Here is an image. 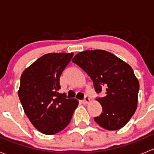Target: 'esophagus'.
<instances>
[{
  "label": "esophagus",
  "mask_w": 154,
  "mask_h": 154,
  "mask_svg": "<svg viewBox=\"0 0 154 154\" xmlns=\"http://www.w3.org/2000/svg\"><path fill=\"white\" fill-rule=\"evenodd\" d=\"M89 101H90L89 97H87V96H86V97H85V98H84V100H83V103H84V104H86V103H88Z\"/></svg>",
  "instance_id": "esophagus-1"
}]
</instances>
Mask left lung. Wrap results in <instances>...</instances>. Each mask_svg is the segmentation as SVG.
<instances>
[{
    "label": "left lung",
    "instance_id": "obj_1",
    "mask_svg": "<svg viewBox=\"0 0 154 154\" xmlns=\"http://www.w3.org/2000/svg\"><path fill=\"white\" fill-rule=\"evenodd\" d=\"M72 62L91 77L96 92L106 89V96L97 97L102 112L94 119L108 130H117L127 125L136 112L139 83L133 68L114 54L93 50L80 52Z\"/></svg>",
    "mask_w": 154,
    "mask_h": 154
}]
</instances>
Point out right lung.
Instances as JSON below:
<instances>
[{
  "label": "right lung",
  "mask_w": 154,
  "mask_h": 154,
  "mask_svg": "<svg viewBox=\"0 0 154 154\" xmlns=\"http://www.w3.org/2000/svg\"><path fill=\"white\" fill-rule=\"evenodd\" d=\"M73 53L43 55L23 71L18 97L26 116L38 131L54 135L66 128L78 106L77 99L59 92L62 72Z\"/></svg>",
  "instance_id": "1"
}]
</instances>
